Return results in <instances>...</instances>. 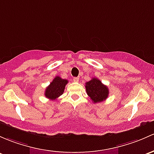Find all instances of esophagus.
<instances>
[{
  "label": "esophagus",
  "mask_w": 154,
  "mask_h": 154,
  "mask_svg": "<svg viewBox=\"0 0 154 154\" xmlns=\"http://www.w3.org/2000/svg\"><path fill=\"white\" fill-rule=\"evenodd\" d=\"M73 80H74V82H78L79 81V77H74Z\"/></svg>",
  "instance_id": "1"
}]
</instances>
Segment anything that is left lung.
I'll return each instance as SVG.
<instances>
[{
	"mask_svg": "<svg viewBox=\"0 0 154 154\" xmlns=\"http://www.w3.org/2000/svg\"><path fill=\"white\" fill-rule=\"evenodd\" d=\"M87 94L90 97L94 103H100L106 100L109 94L108 87L102 83L97 78H92L85 83Z\"/></svg>",
	"mask_w": 154,
	"mask_h": 154,
	"instance_id": "8db88e82",
	"label": "left lung"
}]
</instances>
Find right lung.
<instances>
[{
  "mask_svg": "<svg viewBox=\"0 0 154 154\" xmlns=\"http://www.w3.org/2000/svg\"><path fill=\"white\" fill-rule=\"evenodd\" d=\"M67 83V80H64V79L57 76L45 91L46 97L51 100H57V98H58L63 94L65 87Z\"/></svg>",
  "mask_w": 154,
  "mask_h": 154,
  "instance_id": "add662e5",
  "label": "right lung"
}]
</instances>
